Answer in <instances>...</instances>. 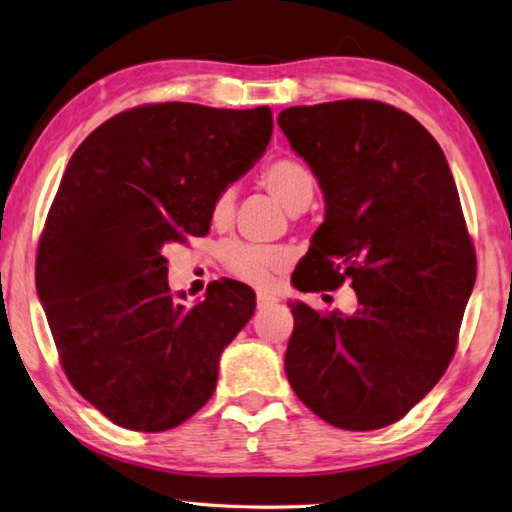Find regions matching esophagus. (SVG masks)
Here are the masks:
<instances>
[{
    "instance_id": "obj_1",
    "label": "esophagus",
    "mask_w": 512,
    "mask_h": 512,
    "mask_svg": "<svg viewBox=\"0 0 512 512\" xmlns=\"http://www.w3.org/2000/svg\"><path fill=\"white\" fill-rule=\"evenodd\" d=\"M277 302V297L268 295V293H257V309H266V306H273Z\"/></svg>"
}]
</instances>
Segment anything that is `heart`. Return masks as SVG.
Listing matches in <instances>:
<instances>
[{"label":"heart","instance_id":"obj_1","mask_svg":"<svg viewBox=\"0 0 512 512\" xmlns=\"http://www.w3.org/2000/svg\"><path fill=\"white\" fill-rule=\"evenodd\" d=\"M264 188L282 203L288 212H302L313 201L315 179L309 167L297 159H275L262 170ZM235 212V190L224 188L210 203L212 226H226ZM221 262L237 280L266 286L273 273H282L291 264V253L280 246H255L244 241H230L221 248Z\"/></svg>","mask_w":512,"mask_h":512}]
</instances>
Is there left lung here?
<instances>
[{
	"mask_svg": "<svg viewBox=\"0 0 512 512\" xmlns=\"http://www.w3.org/2000/svg\"><path fill=\"white\" fill-rule=\"evenodd\" d=\"M277 125L327 201L293 284L351 282L358 297L353 315L291 304L286 378L322 421L378 430L401 421L457 351L477 277L457 185L434 136L387 102L291 107Z\"/></svg>",
	"mask_w": 512,
	"mask_h": 512,
	"instance_id": "8db88e82",
	"label": "left lung"
}]
</instances>
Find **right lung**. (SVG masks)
Returning <instances> with one entry per match:
<instances>
[{"instance_id":"obj_1","label":"right lung","mask_w":512,"mask_h":512,"mask_svg":"<svg viewBox=\"0 0 512 512\" xmlns=\"http://www.w3.org/2000/svg\"><path fill=\"white\" fill-rule=\"evenodd\" d=\"M271 134V107L154 102L105 120L73 152L35 284L64 374L111 423L165 432L215 394L219 356L255 313V293L221 280L185 306L163 253L208 235L215 194Z\"/></svg>"}]
</instances>
